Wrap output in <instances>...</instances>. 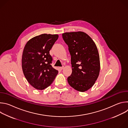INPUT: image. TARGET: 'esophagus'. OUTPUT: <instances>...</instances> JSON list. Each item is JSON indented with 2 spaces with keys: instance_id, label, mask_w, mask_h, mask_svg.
Returning a JSON list of instances; mask_svg holds the SVG:
<instances>
[{
  "instance_id": "esophagus-1",
  "label": "esophagus",
  "mask_w": 128,
  "mask_h": 128,
  "mask_svg": "<svg viewBox=\"0 0 128 128\" xmlns=\"http://www.w3.org/2000/svg\"><path fill=\"white\" fill-rule=\"evenodd\" d=\"M64 68V66H62V67H59V69L60 70H62Z\"/></svg>"
}]
</instances>
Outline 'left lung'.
<instances>
[{
  "mask_svg": "<svg viewBox=\"0 0 128 128\" xmlns=\"http://www.w3.org/2000/svg\"><path fill=\"white\" fill-rule=\"evenodd\" d=\"M62 37L71 55L72 71L67 78L68 82L75 90L85 92L93 86L99 74L100 63L97 46L84 32H66Z\"/></svg>",
  "mask_w": 128,
  "mask_h": 128,
  "instance_id": "8db88e82",
  "label": "left lung"
}]
</instances>
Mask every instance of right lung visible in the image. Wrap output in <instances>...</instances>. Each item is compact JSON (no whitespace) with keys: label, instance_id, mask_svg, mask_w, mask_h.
<instances>
[{"label":"right lung","instance_id":"add662e5","mask_svg":"<svg viewBox=\"0 0 128 128\" xmlns=\"http://www.w3.org/2000/svg\"><path fill=\"white\" fill-rule=\"evenodd\" d=\"M57 34H42L35 36L26 44L22 54V67L28 82L42 90L50 86L58 71L51 65L50 50L58 40Z\"/></svg>","mask_w":128,"mask_h":128}]
</instances>
